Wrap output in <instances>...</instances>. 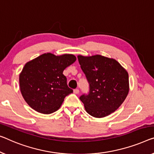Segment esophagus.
Returning a JSON list of instances; mask_svg holds the SVG:
<instances>
[{"label":"esophagus","instance_id":"obj_1","mask_svg":"<svg viewBox=\"0 0 154 154\" xmlns=\"http://www.w3.org/2000/svg\"><path fill=\"white\" fill-rule=\"evenodd\" d=\"M74 93L75 94H79V89H75V90H74Z\"/></svg>","mask_w":154,"mask_h":154}]
</instances>
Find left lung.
<instances>
[{"instance_id": "obj_1", "label": "left lung", "mask_w": 154, "mask_h": 154, "mask_svg": "<svg viewBox=\"0 0 154 154\" xmlns=\"http://www.w3.org/2000/svg\"><path fill=\"white\" fill-rule=\"evenodd\" d=\"M90 85L88 95H82L86 111L94 118L109 116L120 107L129 91L127 70L113 58L100 54L77 56Z\"/></svg>"}]
</instances>
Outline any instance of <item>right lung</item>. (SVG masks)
<instances>
[{
    "label": "right lung",
    "mask_w": 154,
    "mask_h": 154,
    "mask_svg": "<svg viewBox=\"0 0 154 154\" xmlns=\"http://www.w3.org/2000/svg\"><path fill=\"white\" fill-rule=\"evenodd\" d=\"M76 59L72 54L48 52L27 62L19 75L20 91L27 104L43 114L57 111L73 92L63 72Z\"/></svg>",
    "instance_id": "obj_1"
}]
</instances>
